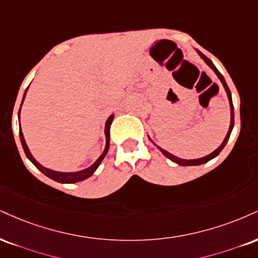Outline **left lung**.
<instances>
[{
    "instance_id": "8db88e82",
    "label": "left lung",
    "mask_w": 258,
    "mask_h": 258,
    "mask_svg": "<svg viewBox=\"0 0 258 258\" xmlns=\"http://www.w3.org/2000/svg\"><path fill=\"white\" fill-rule=\"evenodd\" d=\"M197 52L198 54H200V56L203 58L204 61H206V63L208 64V66H209L210 68H212V70L214 71V72L216 73V76L219 77V79L221 80V83H222V85H223V88H225V90H226V92H227V96H228V99H229V105H231V125H229V130H228V132H227V136H226V138L223 139V142H222V144L220 145V147L216 149L215 151H213L212 154L210 155H208V156H206V157H202V159H197V160H182V159H179V157H176V156H174V155H172V154H169L168 151H166L164 150V149H162V148H160V147H157L161 150V153H162L164 156L166 157H168L169 160H172L173 162H175V163H178V164H180V166H198V164H202V163H206V162H208V161H210L212 159H214V157H216L218 156V155L221 153V150L223 148H225V145H226V143H227V141H228V138H229V136H231V132H232V130H233V126H234V111H233V102H232V95H231V91H229V89H228V86H227V84H226V80H225V78H223L222 77V74L219 72L218 71V68H216L215 66H214V63L212 61L209 60V58H208L206 55L204 54H202V52L200 51V50H197Z\"/></svg>"
}]
</instances>
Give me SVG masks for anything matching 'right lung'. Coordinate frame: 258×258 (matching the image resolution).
<instances>
[{
  "instance_id": "right-lung-1",
  "label": "right lung",
  "mask_w": 258,
  "mask_h": 258,
  "mask_svg": "<svg viewBox=\"0 0 258 258\" xmlns=\"http://www.w3.org/2000/svg\"><path fill=\"white\" fill-rule=\"evenodd\" d=\"M25 96H26V92H25V94H24V98H25ZM24 98H23V102H24ZM23 102H21V104H23ZM113 119H114V115H110L109 117H108L107 122H105L104 133H105V138H107V143H105V149H104L103 154H102L101 156L98 157V160L96 161V162L92 164L91 167H89V168H86V169L79 170V172H72V173L56 172V170L48 169V168H45V167H43L42 164H39L35 159H33L32 155H31L29 148H27L26 143H25L23 132H21V128L19 127V135H20L21 145H23L24 151H25V154H26L27 159H29L33 164H35L37 168H38L40 172H42L44 175L49 176V178L52 179V180H55V181H57V182H63V184H73V182L83 181V180L88 179L92 174H94L95 170L98 168V166H99V164H101L102 160L104 159V156L108 153V149H109V142H110V125H111V121H113ZM19 121H20V109H19Z\"/></svg>"
}]
</instances>
